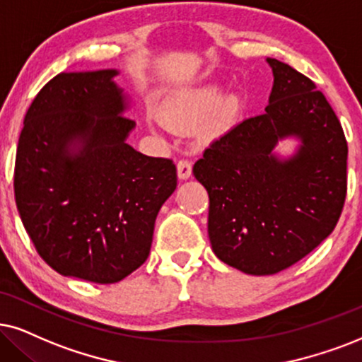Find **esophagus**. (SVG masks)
Here are the masks:
<instances>
[{"mask_svg":"<svg viewBox=\"0 0 362 362\" xmlns=\"http://www.w3.org/2000/svg\"><path fill=\"white\" fill-rule=\"evenodd\" d=\"M177 173H178V178H180V180H187V178L192 175V163L189 162V160L187 158L178 160Z\"/></svg>","mask_w":362,"mask_h":362,"instance_id":"34e87169","label":"esophagus"}]
</instances>
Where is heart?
Instances as JSON below:
<instances>
[{"label":"heart","mask_w":362,"mask_h":362,"mask_svg":"<svg viewBox=\"0 0 362 362\" xmlns=\"http://www.w3.org/2000/svg\"><path fill=\"white\" fill-rule=\"evenodd\" d=\"M222 98V88L218 85H207L200 88L182 90L168 97L162 105V120L153 118L152 123L157 128L165 125L184 130L204 122L205 134L217 136L227 132L240 115L242 103L237 95Z\"/></svg>","instance_id":"heart-1"}]
</instances>
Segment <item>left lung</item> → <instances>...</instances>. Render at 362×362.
<instances>
[{
    "label": "left lung",
    "instance_id": "8db88e82",
    "mask_svg": "<svg viewBox=\"0 0 362 362\" xmlns=\"http://www.w3.org/2000/svg\"><path fill=\"white\" fill-rule=\"evenodd\" d=\"M274 85L262 115L214 140L194 165L209 194V239L222 262L271 276L299 262L339 221L347 190V141L313 80L267 58ZM301 141L289 159L273 148Z\"/></svg>",
    "mask_w": 362,
    "mask_h": 362
}]
</instances>
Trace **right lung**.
<instances>
[{
  "label": "right lung",
  "instance_id": "right-lung-1",
  "mask_svg": "<svg viewBox=\"0 0 362 362\" xmlns=\"http://www.w3.org/2000/svg\"><path fill=\"white\" fill-rule=\"evenodd\" d=\"M117 70L59 73L25 117L15 200L36 252L58 274L95 284L145 262L155 218L177 189L170 158L127 144L135 122Z\"/></svg>",
  "mask_w": 362,
  "mask_h": 362
}]
</instances>
